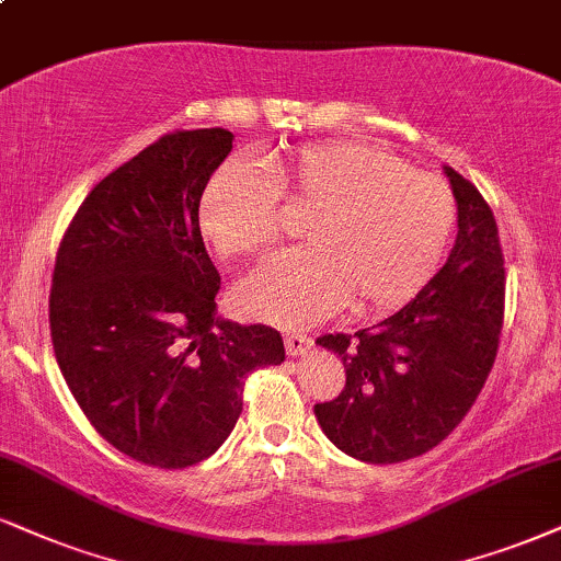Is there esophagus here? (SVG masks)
I'll list each match as a JSON object with an SVG mask.
<instances>
[{
  "label": "esophagus",
  "mask_w": 561,
  "mask_h": 561,
  "mask_svg": "<svg viewBox=\"0 0 561 561\" xmlns=\"http://www.w3.org/2000/svg\"><path fill=\"white\" fill-rule=\"evenodd\" d=\"M283 343H286L288 356H304L309 348H312V337H307L301 333H286L283 335Z\"/></svg>",
  "instance_id": "34e87169"
}]
</instances>
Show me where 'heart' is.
<instances>
[{
    "mask_svg": "<svg viewBox=\"0 0 561 561\" xmlns=\"http://www.w3.org/2000/svg\"><path fill=\"white\" fill-rule=\"evenodd\" d=\"M314 213L309 249L278 254L241 283V312L299 328L348 304L387 312L411 299L445 254L455 197L442 179L387 150L328 142L270 163V176L231 161L199 199V228L226 257L265 254L283 231V207Z\"/></svg>",
    "mask_w": 561,
    "mask_h": 561,
    "instance_id": "1",
    "label": "heart"
}]
</instances>
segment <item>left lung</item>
Masks as SVG:
<instances>
[{
    "instance_id": "1",
    "label": "left lung",
    "mask_w": 561,
    "mask_h": 561,
    "mask_svg": "<svg viewBox=\"0 0 561 561\" xmlns=\"http://www.w3.org/2000/svg\"><path fill=\"white\" fill-rule=\"evenodd\" d=\"M458 203V239L437 275L387 320L317 337L337 354L345 387L314 416L337 449L364 462L428 453L479 398L504 320V257L492 207L445 165Z\"/></svg>"
}]
</instances>
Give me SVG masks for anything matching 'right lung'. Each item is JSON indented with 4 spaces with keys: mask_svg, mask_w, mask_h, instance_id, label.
<instances>
[{
    "mask_svg": "<svg viewBox=\"0 0 561 561\" xmlns=\"http://www.w3.org/2000/svg\"><path fill=\"white\" fill-rule=\"evenodd\" d=\"M231 142L220 127L163 135L90 190L57 252L48 324L61 375L95 432L145 466L210 458L249 371L286 358L278 330L216 314L199 199Z\"/></svg>",
    "mask_w": 561,
    "mask_h": 561,
    "instance_id": "right-lung-1",
    "label": "right lung"
}]
</instances>
